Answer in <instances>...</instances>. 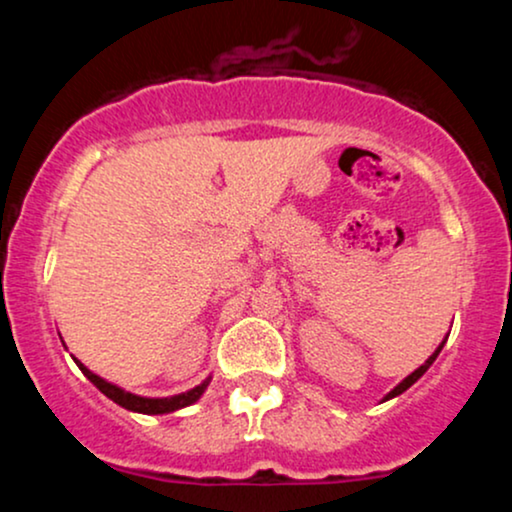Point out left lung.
Returning <instances> with one entry per match:
<instances>
[{
  "instance_id": "left-lung-1",
  "label": "left lung",
  "mask_w": 512,
  "mask_h": 512,
  "mask_svg": "<svg viewBox=\"0 0 512 512\" xmlns=\"http://www.w3.org/2000/svg\"><path fill=\"white\" fill-rule=\"evenodd\" d=\"M443 344H445V339H443V342H440V344H438V349H436V351H433V354L426 358V363H424V366H419V368H416V370H414V373H411V375H407V378H404V380H402V383H399V385L395 387V390H390V392H387V395L383 397V402H387V399H392V397H397V395H402V392H404V390H409V387H411V385H414V383H416V380H419V378H421V375H424L428 368H431V363H433V361H436V358H438V354H440V349H443Z\"/></svg>"
}]
</instances>
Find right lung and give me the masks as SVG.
Here are the masks:
<instances>
[{
  "label": "right lung",
  "instance_id": "obj_1",
  "mask_svg": "<svg viewBox=\"0 0 512 512\" xmlns=\"http://www.w3.org/2000/svg\"><path fill=\"white\" fill-rule=\"evenodd\" d=\"M76 366L81 368V373H84L86 378L91 380V383L96 385L105 397H110L115 404H120V407H125L129 411H139V414H170V411L190 407V404H195L197 399L204 395V390H207V385L211 380V378H207L204 383L192 387V390L180 392V395H173V397H139V395H132V392L122 390V387L108 383V380H103L101 375L91 373V370H88L81 361H76Z\"/></svg>",
  "mask_w": 512,
  "mask_h": 512
}]
</instances>
